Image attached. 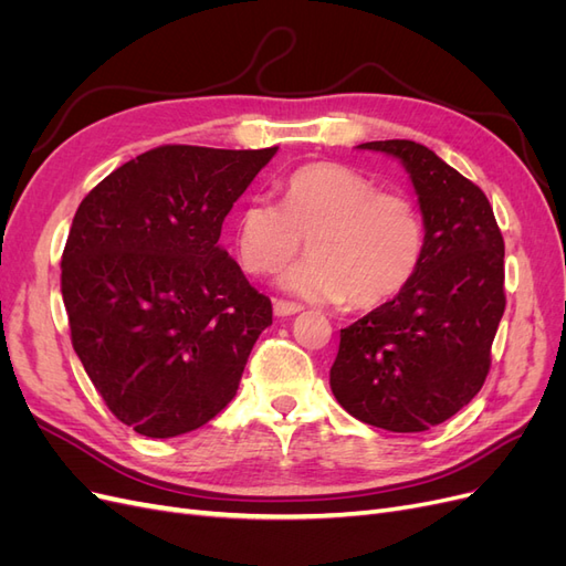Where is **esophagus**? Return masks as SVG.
Instances as JSON below:
<instances>
[{
  "instance_id": "34e87169",
  "label": "esophagus",
  "mask_w": 566,
  "mask_h": 566,
  "mask_svg": "<svg viewBox=\"0 0 566 566\" xmlns=\"http://www.w3.org/2000/svg\"><path fill=\"white\" fill-rule=\"evenodd\" d=\"M297 312H302V304H297V302H287V300L273 302V314L276 316H293Z\"/></svg>"
}]
</instances>
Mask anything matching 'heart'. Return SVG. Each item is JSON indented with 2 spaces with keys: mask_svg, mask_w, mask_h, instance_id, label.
<instances>
[{
  "mask_svg": "<svg viewBox=\"0 0 566 566\" xmlns=\"http://www.w3.org/2000/svg\"><path fill=\"white\" fill-rule=\"evenodd\" d=\"M306 245L312 256L281 279L304 300L378 310L413 281L427 229L418 202L380 191L375 179L337 163H310L283 184V202L252 196L235 219V248L256 276L276 273Z\"/></svg>",
  "mask_w": 566,
  "mask_h": 566,
  "instance_id": "b5f03b06",
  "label": "heart"
}]
</instances>
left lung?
Masks as SVG:
<instances>
[{
	"instance_id": "8db88e82",
	"label": "left lung",
	"mask_w": 566,
	"mask_h": 566,
	"mask_svg": "<svg viewBox=\"0 0 566 566\" xmlns=\"http://www.w3.org/2000/svg\"><path fill=\"white\" fill-rule=\"evenodd\" d=\"M356 148L399 158L427 229L420 269L401 293L339 331L331 389L356 420L424 432L482 389L505 312V243L482 188L406 139Z\"/></svg>"
}]
</instances>
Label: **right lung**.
<instances>
[{
  "label": "right lung",
  "instance_id": "add662e5",
  "mask_svg": "<svg viewBox=\"0 0 566 566\" xmlns=\"http://www.w3.org/2000/svg\"><path fill=\"white\" fill-rule=\"evenodd\" d=\"M276 146H158L80 202L61 256L71 339L134 432L179 437L235 397L271 300L219 248L224 217Z\"/></svg>",
  "mask_w": 566,
  "mask_h": 566
}]
</instances>
